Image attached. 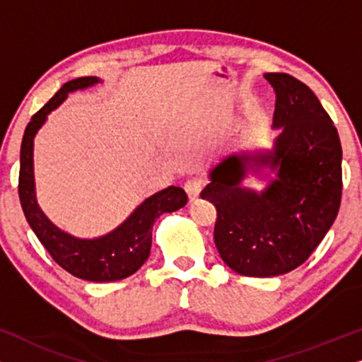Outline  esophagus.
Returning a JSON list of instances; mask_svg holds the SVG:
<instances>
[{
	"label": "esophagus",
	"mask_w": 362,
	"mask_h": 362,
	"mask_svg": "<svg viewBox=\"0 0 362 362\" xmlns=\"http://www.w3.org/2000/svg\"><path fill=\"white\" fill-rule=\"evenodd\" d=\"M185 189L187 192V197H189V201H196L201 194L202 181L201 180H189L185 185Z\"/></svg>",
	"instance_id": "esophagus-1"
}]
</instances>
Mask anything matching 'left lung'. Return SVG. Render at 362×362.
<instances>
[{"label": "left lung", "instance_id": "obj_1", "mask_svg": "<svg viewBox=\"0 0 362 362\" xmlns=\"http://www.w3.org/2000/svg\"><path fill=\"white\" fill-rule=\"evenodd\" d=\"M264 77L275 92L274 145L226 156L201 194L217 209L221 259L259 279L288 274L313 254L338 216L343 187L339 135L318 97L288 74ZM249 172L267 180L264 190L243 185Z\"/></svg>", "mask_w": 362, "mask_h": 362}]
</instances>
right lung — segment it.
<instances>
[{
  "label": "right lung",
  "mask_w": 362,
  "mask_h": 362,
  "mask_svg": "<svg viewBox=\"0 0 362 362\" xmlns=\"http://www.w3.org/2000/svg\"><path fill=\"white\" fill-rule=\"evenodd\" d=\"M98 77H81L64 83L56 95L28 123L21 143L19 166V199L26 221L54 260L69 274L88 281H115L135 274L145 264L151 250L155 221L165 212L186 206L187 196L177 186H168L146 197L115 229L93 239H81L57 227L37 204L34 182V138L46 123L47 115L61 107L71 92L93 87Z\"/></svg>",
  "instance_id": "obj_1"
}]
</instances>
